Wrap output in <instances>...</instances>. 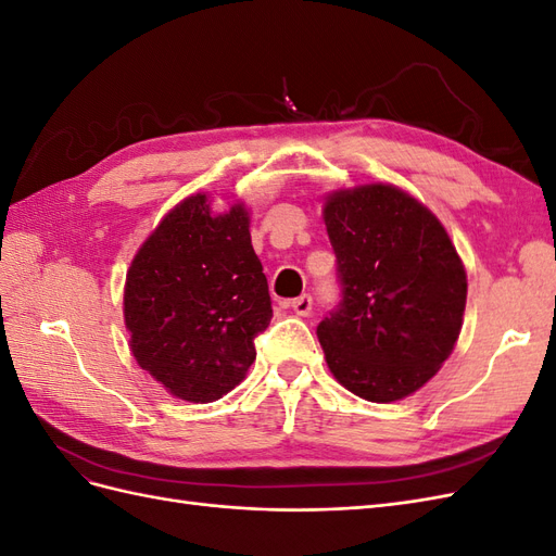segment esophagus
Masks as SVG:
<instances>
[{"mask_svg":"<svg viewBox=\"0 0 556 556\" xmlns=\"http://www.w3.org/2000/svg\"><path fill=\"white\" fill-rule=\"evenodd\" d=\"M292 311L301 317H308L313 313V296L311 294H301L296 299H292Z\"/></svg>","mask_w":556,"mask_h":556,"instance_id":"1","label":"esophagus"}]
</instances>
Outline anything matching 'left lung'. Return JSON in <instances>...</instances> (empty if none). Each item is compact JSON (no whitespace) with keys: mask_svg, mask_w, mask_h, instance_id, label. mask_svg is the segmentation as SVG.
I'll list each match as a JSON object with an SVG mask.
<instances>
[{"mask_svg":"<svg viewBox=\"0 0 556 556\" xmlns=\"http://www.w3.org/2000/svg\"><path fill=\"white\" fill-rule=\"evenodd\" d=\"M341 299L317 325L345 390L390 403L450 357L466 308V271L447 231L392 185L336 192L325 204Z\"/></svg>","mask_w":556,"mask_h":556,"instance_id":"1","label":"left lung"}]
</instances>
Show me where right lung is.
Returning a JSON list of instances; mask_svg holds the SVG:
<instances>
[{
    "label": "right lung",
    "instance_id": "right-lung-1",
    "mask_svg": "<svg viewBox=\"0 0 556 556\" xmlns=\"http://www.w3.org/2000/svg\"><path fill=\"white\" fill-rule=\"evenodd\" d=\"M248 213L211 215L206 194L185 199L134 257L125 325L139 366L174 396L211 403L255 362L274 317Z\"/></svg>",
    "mask_w": 556,
    "mask_h": 556
}]
</instances>
